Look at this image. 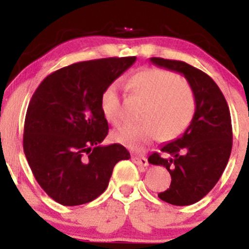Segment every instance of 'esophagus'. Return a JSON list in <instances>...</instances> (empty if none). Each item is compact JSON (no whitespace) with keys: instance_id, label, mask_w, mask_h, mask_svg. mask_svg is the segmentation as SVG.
<instances>
[{"instance_id":"34e87169","label":"esophagus","mask_w":249,"mask_h":249,"mask_svg":"<svg viewBox=\"0 0 249 249\" xmlns=\"http://www.w3.org/2000/svg\"><path fill=\"white\" fill-rule=\"evenodd\" d=\"M132 161L139 166H148V160L144 157H139V155H132Z\"/></svg>"}]
</instances>
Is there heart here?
<instances>
[{
  "label": "heart",
  "instance_id": "obj_1",
  "mask_svg": "<svg viewBox=\"0 0 249 249\" xmlns=\"http://www.w3.org/2000/svg\"><path fill=\"white\" fill-rule=\"evenodd\" d=\"M127 89L144 101L140 123H124L113 131V140L137 148L158 139L173 141L189 127L196 108L192 87L176 73L164 69H144L127 80ZM101 110L109 123L117 124L122 115V101L117 83L105 88Z\"/></svg>",
  "mask_w": 249,
  "mask_h": 249
}]
</instances>
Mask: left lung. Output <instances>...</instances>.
<instances>
[{
  "instance_id": "1",
  "label": "left lung",
  "mask_w": 249,
  "mask_h": 249,
  "mask_svg": "<svg viewBox=\"0 0 249 249\" xmlns=\"http://www.w3.org/2000/svg\"><path fill=\"white\" fill-rule=\"evenodd\" d=\"M150 62L182 73L194 91L196 108L189 127L172 142L161 145L148 161L166 167L171 184L158 196L176 206L200 201L222 177L232 148L229 106L214 80L201 70L177 60L150 57Z\"/></svg>"
}]
</instances>
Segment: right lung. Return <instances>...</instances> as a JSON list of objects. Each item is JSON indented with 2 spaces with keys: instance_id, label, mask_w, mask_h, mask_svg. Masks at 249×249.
<instances>
[{
  "instance_id": "1",
  "label": "right lung",
  "mask_w": 249,
  "mask_h": 249,
  "mask_svg": "<svg viewBox=\"0 0 249 249\" xmlns=\"http://www.w3.org/2000/svg\"><path fill=\"white\" fill-rule=\"evenodd\" d=\"M135 61L136 56L77 62L44 78L32 95L24 153L38 184L56 202L92 201L108 187L115 164L130 159L124 145L100 144L108 134L100 101L105 88Z\"/></svg>"
}]
</instances>
